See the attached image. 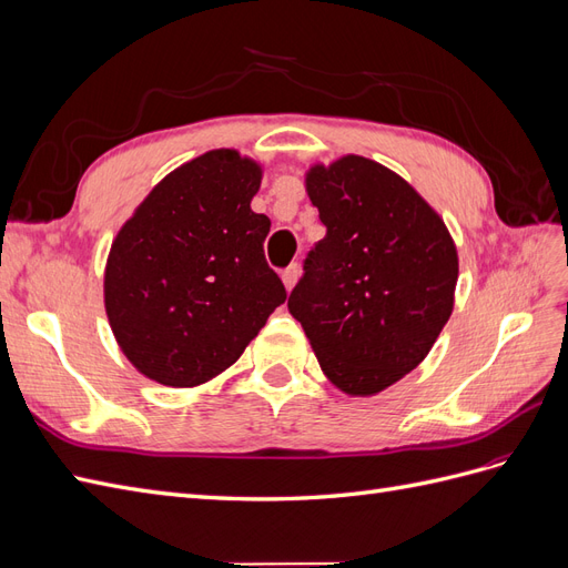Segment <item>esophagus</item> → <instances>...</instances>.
I'll use <instances>...</instances> for the list:
<instances>
[{
	"mask_svg": "<svg viewBox=\"0 0 568 568\" xmlns=\"http://www.w3.org/2000/svg\"><path fill=\"white\" fill-rule=\"evenodd\" d=\"M298 272H301V267H298L296 263H291V265L282 272V282H284V286H286V291L294 288V284H296V280H298Z\"/></svg>",
	"mask_w": 568,
	"mask_h": 568,
	"instance_id": "1",
	"label": "esophagus"
}]
</instances>
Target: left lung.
<instances>
[{"label": "left lung", "mask_w": 568, "mask_h": 568, "mask_svg": "<svg viewBox=\"0 0 568 568\" xmlns=\"http://www.w3.org/2000/svg\"><path fill=\"white\" fill-rule=\"evenodd\" d=\"M324 239L288 296L336 388L372 395L415 369L450 320L457 248L438 213L393 170L363 156L305 178Z\"/></svg>", "instance_id": "left-lung-1"}]
</instances>
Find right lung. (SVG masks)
<instances>
[{
	"instance_id": "right-lung-1",
	"label": "right lung",
	"mask_w": 568,
	"mask_h": 568,
	"mask_svg": "<svg viewBox=\"0 0 568 568\" xmlns=\"http://www.w3.org/2000/svg\"><path fill=\"white\" fill-rule=\"evenodd\" d=\"M261 165L215 149L173 170L118 232L104 301L118 346L149 379L189 388L234 365L286 288L251 211Z\"/></svg>"
}]
</instances>
